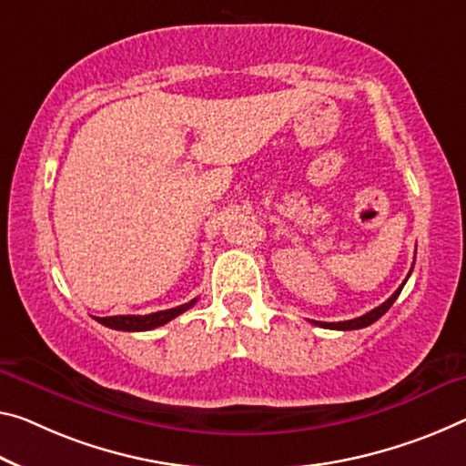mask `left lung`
Returning a JSON list of instances; mask_svg holds the SVG:
<instances>
[{"label":"left lung","instance_id":"8db88e82","mask_svg":"<svg viewBox=\"0 0 466 466\" xmlns=\"http://www.w3.org/2000/svg\"><path fill=\"white\" fill-rule=\"evenodd\" d=\"M412 267H414V264H412ZM410 270H412V268H410ZM408 277H410V273H408ZM408 277H406V279H408ZM404 283H406V281H404ZM404 283L400 285V288L391 293V298L385 299V302H383L381 306L373 308V310L367 312V314H362V317L352 319V320H341V323H320V320H312V323H314V325H319V327H325V329H339V331H352V329H362V327L373 325L375 320L381 319L383 314L390 310L391 304L396 302L398 296H400V291H402V288H404Z\"/></svg>","mask_w":466,"mask_h":466}]
</instances>
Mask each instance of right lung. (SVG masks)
<instances>
[{
	"label": "right lung",
	"instance_id": "1",
	"mask_svg": "<svg viewBox=\"0 0 466 466\" xmlns=\"http://www.w3.org/2000/svg\"><path fill=\"white\" fill-rule=\"evenodd\" d=\"M198 302L191 299L187 304H181L177 308H168V310H160V312H152V314H118V317H93L97 323H102L110 329H118V331H149V329L162 327L167 325L168 320H173L178 314H183L185 310Z\"/></svg>",
	"mask_w": 466,
	"mask_h": 466
}]
</instances>
